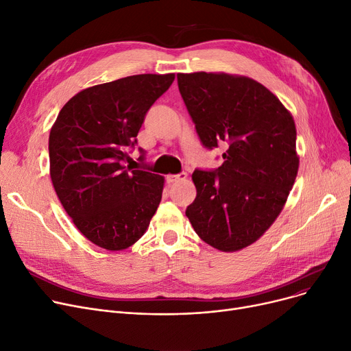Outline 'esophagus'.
<instances>
[{
    "instance_id": "esophagus-1",
    "label": "esophagus",
    "mask_w": 351,
    "mask_h": 351,
    "mask_svg": "<svg viewBox=\"0 0 351 351\" xmlns=\"http://www.w3.org/2000/svg\"><path fill=\"white\" fill-rule=\"evenodd\" d=\"M186 178H188V173L182 172V173H178V175H168V176H166V182L175 183V182H179V180H185Z\"/></svg>"
}]
</instances>
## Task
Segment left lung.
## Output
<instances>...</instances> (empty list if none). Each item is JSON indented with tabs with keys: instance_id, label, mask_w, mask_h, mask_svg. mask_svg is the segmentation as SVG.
Segmentation results:
<instances>
[{
	"instance_id": "1",
	"label": "left lung",
	"mask_w": 351,
	"mask_h": 351,
	"mask_svg": "<svg viewBox=\"0 0 351 351\" xmlns=\"http://www.w3.org/2000/svg\"><path fill=\"white\" fill-rule=\"evenodd\" d=\"M178 86L208 149L228 146L215 171L196 169L186 216L202 241L222 252L250 246L276 220L299 171L296 125L257 81L223 72L178 73Z\"/></svg>"
}]
</instances>
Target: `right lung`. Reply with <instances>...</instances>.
<instances>
[{"mask_svg":"<svg viewBox=\"0 0 351 351\" xmlns=\"http://www.w3.org/2000/svg\"><path fill=\"white\" fill-rule=\"evenodd\" d=\"M173 80L175 73H142L86 88L62 106L51 128L53 189L73 225L102 249L138 242L160 204L163 176L125 162L146 112Z\"/></svg>","mask_w":351,"mask_h":351,"instance_id":"1","label":"right lung"}]
</instances>
